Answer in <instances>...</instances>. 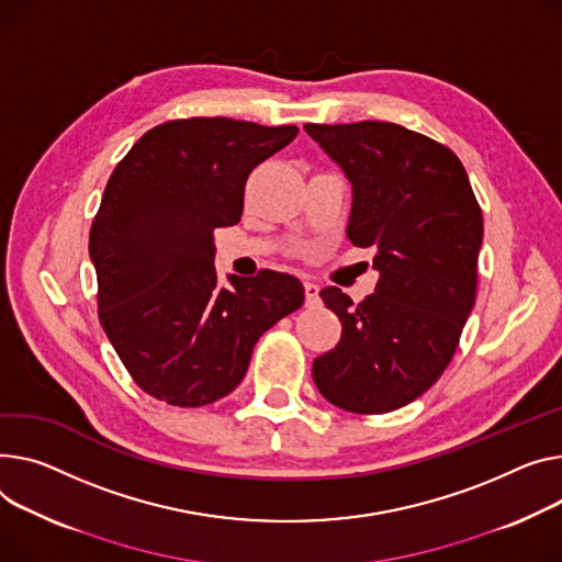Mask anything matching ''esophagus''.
<instances>
[{
    "label": "esophagus",
    "instance_id": "obj_1",
    "mask_svg": "<svg viewBox=\"0 0 562 562\" xmlns=\"http://www.w3.org/2000/svg\"><path fill=\"white\" fill-rule=\"evenodd\" d=\"M303 286H305V301H307V307H318L321 305V295H318V284H314V282H310V280H305L303 282Z\"/></svg>",
    "mask_w": 562,
    "mask_h": 562
}]
</instances>
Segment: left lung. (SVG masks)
I'll list each match as a JSON object with an SVG mask.
<instances>
[{
	"label": "left lung",
	"instance_id": "8db88e82",
	"mask_svg": "<svg viewBox=\"0 0 562 562\" xmlns=\"http://www.w3.org/2000/svg\"><path fill=\"white\" fill-rule=\"evenodd\" d=\"M352 182L348 239L372 248L375 293L321 297L341 341L314 359L321 395L352 414L420 397L452 361L474 307L483 216L452 148L391 122L305 124Z\"/></svg>",
	"mask_w": 562,
	"mask_h": 562
}]
</instances>
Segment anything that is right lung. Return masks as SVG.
Instances as JSON below:
<instances>
[{
  "instance_id": "right-lung-1",
  "label": "right lung",
  "mask_w": 562,
  "mask_h": 562,
  "mask_svg": "<svg viewBox=\"0 0 562 562\" xmlns=\"http://www.w3.org/2000/svg\"><path fill=\"white\" fill-rule=\"evenodd\" d=\"M297 135L228 117L146 131L112 171L90 228L99 321L133 382L194 408L233 393L257 339L305 301L301 280L259 271L216 284L214 231L244 212L250 171Z\"/></svg>"
}]
</instances>
